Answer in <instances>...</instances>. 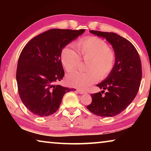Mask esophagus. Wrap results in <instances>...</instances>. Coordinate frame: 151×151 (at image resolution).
<instances>
[{"instance_id": "34e87169", "label": "esophagus", "mask_w": 151, "mask_h": 151, "mask_svg": "<svg viewBox=\"0 0 151 151\" xmlns=\"http://www.w3.org/2000/svg\"><path fill=\"white\" fill-rule=\"evenodd\" d=\"M77 91H78V93H80V94H84V93H85V91H83V90H81V89H78Z\"/></svg>"}]
</instances>
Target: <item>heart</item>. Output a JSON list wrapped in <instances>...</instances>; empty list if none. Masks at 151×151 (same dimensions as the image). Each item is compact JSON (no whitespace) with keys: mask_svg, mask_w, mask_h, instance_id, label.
<instances>
[{"mask_svg":"<svg viewBox=\"0 0 151 151\" xmlns=\"http://www.w3.org/2000/svg\"><path fill=\"white\" fill-rule=\"evenodd\" d=\"M76 47L79 54L70 46L62 50L60 58L64 68L66 72H73L80 66L82 58L86 62L85 68L88 70L68 75V85L84 88L95 83L98 78L103 80L108 77L115 65L116 53L105 40L91 36L79 40Z\"/></svg>","mask_w":151,"mask_h":151,"instance_id":"heart-1","label":"heart"}]
</instances>
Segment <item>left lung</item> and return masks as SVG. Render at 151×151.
Returning <instances> with one entry per match:
<instances>
[{
	"mask_svg": "<svg viewBox=\"0 0 151 151\" xmlns=\"http://www.w3.org/2000/svg\"><path fill=\"white\" fill-rule=\"evenodd\" d=\"M92 34L105 38L116 53V63L110 75L96 86L104 91L91 94L92 103L86 106L97 116L111 117L123 111L139 91L142 66L139 53L132 43L114 32L90 30Z\"/></svg>",
	"mask_w": 151,
	"mask_h": 151,
	"instance_id": "8db88e82",
	"label": "left lung"
}]
</instances>
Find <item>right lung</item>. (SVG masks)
Returning a JSON list of instances; mask_svg holds the SVG:
<instances>
[{
  "instance_id": "add662e5",
  "label": "right lung",
  "mask_w": 151,
  "mask_h": 151,
  "mask_svg": "<svg viewBox=\"0 0 151 151\" xmlns=\"http://www.w3.org/2000/svg\"><path fill=\"white\" fill-rule=\"evenodd\" d=\"M85 29H53L36 36L25 45L19 56L17 82L20 98L33 114L47 116L59 108L66 93L75 90L58 85L63 70V48Z\"/></svg>"
}]
</instances>
